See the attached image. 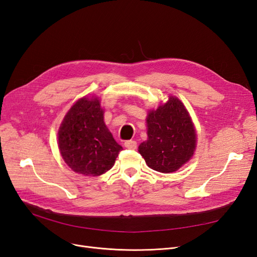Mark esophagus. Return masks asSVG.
Wrapping results in <instances>:
<instances>
[{
    "label": "esophagus",
    "mask_w": 257,
    "mask_h": 257,
    "mask_svg": "<svg viewBox=\"0 0 257 257\" xmlns=\"http://www.w3.org/2000/svg\"><path fill=\"white\" fill-rule=\"evenodd\" d=\"M124 146H125V148H127V149L134 150V149H136L137 143L135 141H126L125 143H124Z\"/></svg>",
    "instance_id": "esophagus-1"
}]
</instances>
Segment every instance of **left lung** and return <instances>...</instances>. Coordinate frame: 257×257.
<instances>
[{
  "label": "left lung",
  "mask_w": 257,
  "mask_h": 257,
  "mask_svg": "<svg viewBox=\"0 0 257 257\" xmlns=\"http://www.w3.org/2000/svg\"><path fill=\"white\" fill-rule=\"evenodd\" d=\"M148 139L138 147L147 165L160 173H174L193 157L196 131L180 99L169 96L167 103L149 110Z\"/></svg>",
  "instance_id": "left-lung-1"
}]
</instances>
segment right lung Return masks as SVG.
<instances>
[{
	"label": "right lung",
	"instance_id": "add662e5",
	"mask_svg": "<svg viewBox=\"0 0 257 257\" xmlns=\"http://www.w3.org/2000/svg\"><path fill=\"white\" fill-rule=\"evenodd\" d=\"M58 145L64 162L77 174L100 176L113 166L122 147L104 122L99 98L84 96L61 123Z\"/></svg>",
	"mask_w": 257,
	"mask_h": 257
}]
</instances>
